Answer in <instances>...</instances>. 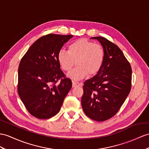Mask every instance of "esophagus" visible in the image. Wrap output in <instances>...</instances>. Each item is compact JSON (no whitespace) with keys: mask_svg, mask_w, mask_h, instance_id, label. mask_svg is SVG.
<instances>
[{"mask_svg":"<svg viewBox=\"0 0 149 149\" xmlns=\"http://www.w3.org/2000/svg\"><path fill=\"white\" fill-rule=\"evenodd\" d=\"M72 87H76V86H80L81 84H80V83H79V82L72 81Z\"/></svg>","mask_w":149,"mask_h":149,"instance_id":"1","label":"esophagus"}]
</instances>
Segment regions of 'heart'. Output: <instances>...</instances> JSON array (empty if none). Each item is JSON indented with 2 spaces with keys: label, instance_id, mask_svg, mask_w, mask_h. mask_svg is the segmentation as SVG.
Returning <instances> with one entry per match:
<instances>
[{
  "label": "heart",
  "instance_id": "obj_1",
  "mask_svg": "<svg viewBox=\"0 0 149 149\" xmlns=\"http://www.w3.org/2000/svg\"><path fill=\"white\" fill-rule=\"evenodd\" d=\"M104 56L102 46L80 38L70 43L68 51L60 50L57 54V60L61 68L66 72L71 71L76 61L77 66L68 74V77L79 80L88 74L93 75L97 73L102 66Z\"/></svg>",
  "mask_w": 149,
  "mask_h": 149
}]
</instances>
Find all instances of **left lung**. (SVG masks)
I'll use <instances>...</instances> for the list:
<instances>
[{
  "instance_id": "left-lung-1",
  "label": "left lung",
  "mask_w": 149,
  "mask_h": 149,
  "mask_svg": "<svg viewBox=\"0 0 149 149\" xmlns=\"http://www.w3.org/2000/svg\"><path fill=\"white\" fill-rule=\"evenodd\" d=\"M102 45L105 56L100 70L84 82L81 105L85 114L97 121L113 117L132 87V67L121 50L102 37H92Z\"/></svg>"
}]
</instances>
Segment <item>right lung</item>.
Listing matches in <instances>:
<instances>
[{"label":"right lung","instance_id":"right-lung-1","mask_svg":"<svg viewBox=\"0 0 149 149\" xmlns=\"http://www.w3.org/2000/svg\"><path fill=\"white\" fill-rule=\"evenodd\" d=\"M72 37L52 33L43 36L33 43L20 61L18 94L35 118L45 119L57 114L71 88V80L61 70L57 54Z\"/></svg>","mask_w":149,"mask_h":149}]
</instances>
